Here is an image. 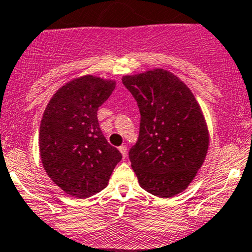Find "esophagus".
Instances as JSON below:
<instances>
[{"label": "esophagus", "mask_w": 252, "mask_h": 252, "mask_svg": "<svg viewBox=\"0 0 252 252\" xmlns=\"http://www.w3.org/2000/svg\"><path fill=\"white\" fill-rule=\"evenodd\" d=\"M119 152L122 153V156H123L124 158L126 157V146H124V145H122V146H119Z\"/></svg>", "instance_id": "esophagus-1"}]
</instances>
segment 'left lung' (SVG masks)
I'll return each instance as SVG.
<instances>
[{
    "instance_id": "obj_1",
    "label": "left lung",
    "mask_w": 252,
    "mask_h": 252,
    "mask_svg": "<svg viewBox=\"0 0 252 252\" xmlns=\"http://www.w3.org/2000/svg\"><path fill=\"white\" fill-rule=\"evenodd\" d=\"M139 106L140 131L129 151L140 186L160 198L189 187L205 160L209 131L190 89L163 68L123 76Z\"/></svg>"
}]
</instances>
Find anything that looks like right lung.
Returning a JSON list of instances; mask_svg holds the SVG:
<instances>
[{
    "label": "right lung",
    "instance_id": "add662e5",
    "mask_svg": "<svg viewBox=\"0 0 252 252\" xmlns=\"http://www.w3.org/2000/svg\"><path fill=\"white\" fill-rule=\"evenodd\" d=\"M116 81L87 75L63 86L49 100L39 126V155L46 173L63 192L88 198L107 186L122 159L105 139L97 110Z\"/></svg>",
    "mask_w": 252,
    "mask_h": 252
}]
</instances>
